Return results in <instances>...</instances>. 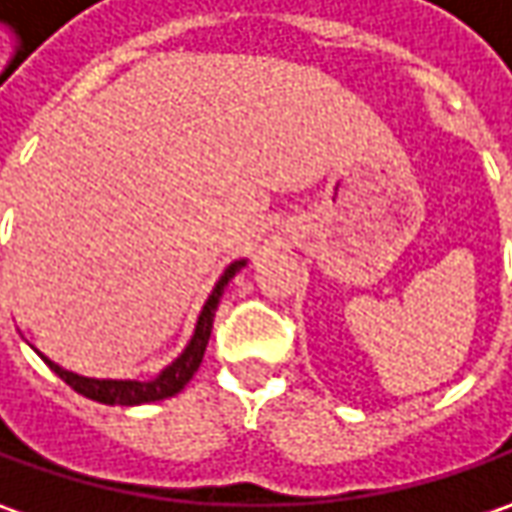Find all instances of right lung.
Returning a JSON list of instances; mask_svg holds the SVG:
<instances>
[{
    "mask_svg": "<svg viewBox=\"0 0 512 512\" xmlns=\"http://www.w3.org/2000/svg\"><path fill=\"white\" fill-rule=\"evenodd\" d=\"M246 266V260H235L226 266V272L221 274V280L215 283V289L209 294V300L203 303L201 314H198V323H195V334L192 340L186 343V348L169 362L167 368L152 379H96V377H81L73 374L62 365H56L53 360H47L45 354H39L42 360L50 365V371H56L59 377L76 391L81 397L96 399L101 405H144V402H158V399L175 397L178 391H184V385L189 379L195 377V371L201 368L203 351L209 343V334H212V320H215V311L221 303L223 289L229 286V280L235 277Z\"/></svg>",
    "mask_w": 512,
    "mask_h": 512,
    "instance_id": "obj_1",
    "label": "right lung"
}]
</instances>
